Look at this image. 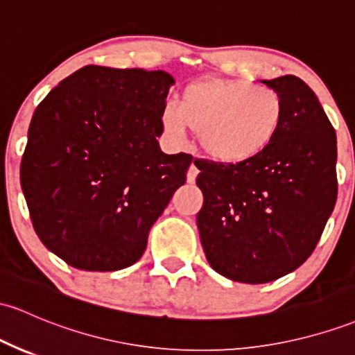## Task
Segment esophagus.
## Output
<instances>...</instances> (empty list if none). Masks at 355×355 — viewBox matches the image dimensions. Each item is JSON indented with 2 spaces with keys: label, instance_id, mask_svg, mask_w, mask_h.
Returning a JSON list of instances; mask_svg holds the SVG:
<instances>
[{
  "label": "esophagus",
  "instance_id": "34e87169",
  "mask_svg": "<svg viewBox=\"0 0 355 355\" xmlns=\"http://www.w3.org/2000/svg\"><path fill=\"white\" fill-rule=\"evenodd\" d=\"M197 175H198V168H197V166H196V165H190L189 173H187V180H189V184H193V182H196Z\"/></svg>",
  "mask_w": 355,
  "mask_h": 355
}]
</instances>
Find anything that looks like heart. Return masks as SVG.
<instances>
[{
    "label": "heart",
    "instance_id": "1",
    "mask_svg": "<svg viewBox=\"0 0 355 355\" xmlns=\"http://www.w3.org/2000/svg\"><path fill=\"white\" fill-rule=\"evenodd\" d=\"M283 121V96L270 85L243 79L196 80L184 89L178 106L168 103L162 109V126L170 138L182 141L192 130L204 155L225 165L264 153Z\"/></svg>",
    "mask_w": 355,
    "mask_h": 355
}]
</instances>
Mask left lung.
Returning <instances> with one entry per match:
<instances>
[{
	"mask_svg": "<svg viewBox=\"0 0 355 355\" xmlns=\"http://www.w3.org/2000/svg\"><path fill=\"white\" fill-rule=\"evenodd\" d=\"M261 83L285 101L272 145L244 163L196 162L205 258L219 275L249 285L302 266L337 200V136L315 92L295 76Z\"/></svg>",
	"mask_w": 355,
	"mask_h": 355,
	"instance_id": "obj_1",
	"label": "left lung"
}]
</instances>
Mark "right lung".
<instances>
[{
	"instance_id": "right-lung-1",
	"label": "right lung",
	"mask_w": 355,
	"mask_h": 355,
	"mask_svg": "<svg viewBox=\"0 0 355 355\" xmlns=\"http://www.w3.org/2000/svg\"><path fill=\"white\" fill-rule=\"evenodd\" d=\"M171 84L163 70L85 65L35 109L19 180L35 232L70 266L135 264L185 184L192 157L157 141Z\"/></svg>"
}]
</instances>
